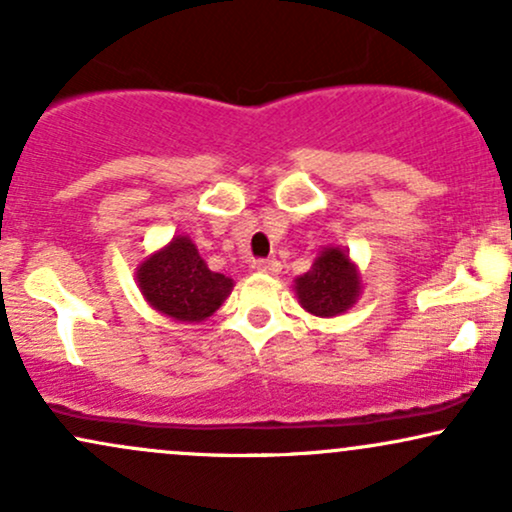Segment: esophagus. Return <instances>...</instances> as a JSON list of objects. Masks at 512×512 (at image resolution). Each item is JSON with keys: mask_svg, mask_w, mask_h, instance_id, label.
Wrapping results in <instances>:
<instances>
[{"mask_svg": "<svg viewBox=\"0 0 512 512\" xmlns=\"http://www.w3.org/2000/svg\"><path fill=\"white\" fill-rule=\"evenodd\" d=\"M255 269H260V272H267V274H279L281 264L279 260H257Z\"/></svg>", "mask_w": 512, "mask_h": 512, "instance_id": "obj_1", "label": "esophagus"}]
</instances>
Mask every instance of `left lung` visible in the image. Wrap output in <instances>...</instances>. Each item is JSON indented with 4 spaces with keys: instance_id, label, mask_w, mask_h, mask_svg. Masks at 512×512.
Here are the masks:
<instances>
[{
    "instance_id": "8db88e82",
    "label": "left lung",
    "mask_w": 512,
    "mask_h": 512,
    "mask_svg": "<svg viewBox=\"0 0 512 512\" xmlns=\"http://www.w3.org/2000/svg\"><path fill=\"white\" fill-rule=\"evenodd\" d=\"M358 291H361V284H358L354 264L339 248H327L315 260L313 272L296 279V293L303 308L322 317L349 310L356 303Z\"/></svg>"
}]
</instances>
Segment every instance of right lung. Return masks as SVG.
Returning <instances> with one entry per match:
<instances>
[{"instance_id": "1", "label": "right lung", "mask_w": 512, "mask_h": 512, "mask_svg": "<svg viewBox=\"0 0 512 512\" xmlns=\"http://www.w3.org/2000/svg\"><path fill=\"white\" fill-rule=\"evenodd\" d=\"M139 289L163 315L180 322H202L221 308L233 281L211 272L190 238H173L139 267Z\"/></svg>"}]
</instances>
